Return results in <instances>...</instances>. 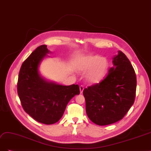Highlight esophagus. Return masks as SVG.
Wrapping results in <instances>:
<instances>
[{"instance_id": "1", "label": "esophagus", "mask_w": 151, "mask_h": 151, "mask_svg": "<svg viewBox=\"0 0 151 151\" xmlns=\"http://www.w3.org/2000/svg\"><path fill=\"white\" fill-rule=\"evenodd\" d=\"M79 89H80V93H83V90H84V86H83V85L80 86V87H79Z\"/></svg>"}]
</instances>
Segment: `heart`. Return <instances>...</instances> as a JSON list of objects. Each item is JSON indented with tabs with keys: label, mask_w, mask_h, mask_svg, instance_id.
<instances>
[{
	"label": "heart",
	"mask_w": 151,
	"mask_h": 151,
	"mask_svg": "<svg viewBox=\"0 0 151 151\" xmlns=\"http://www.w3.org/2000/svg\"><path fill=\"white\" fill-rule=\"evenodd\" d=\"M81 71H88L87 79L91 83H98L106 75L108 68V62L106 58L99 55H86L79 58L77 63Z\"/></svg>",
	"instance_id": "obj_1"
}]
</instances>
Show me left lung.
Segmentation results:
<instances>
[{
	"mask_svg": "<svg viewBox=\"0 0 151 151\" xmlns=\"http://www.w3.org/2000/svg\"><path fill=\"white\" fill-rule=\"evenodd\" d=\"M113 63L103 80L83 91L87 115L101 126L122 120L135 101L137 79L130 62L119 51Z\"/></svg>",
	"mask_w": 151,
	"mask_h": 151,
	"instance_id": "left-lung-1",
	"label": "left lung"
}]
</instances>
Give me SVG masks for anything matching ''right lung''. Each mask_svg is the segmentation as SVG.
Listing matches in <instances>:
<instances>
[{
  "label": "right lung",
  "instance_id": "1",
  "mask_svg": "<svg viewBox=\"0 0 151 151\" xmlns=\"http://www.w3.org/2000/svg\"><path fill=\"white\" fill-rule=\"evenodd\" d=\"M41 45L22 63L17 81V94L24 110L37 122L51 125L62 118L67 104L80 94L79 86L48 82L39 74L38 67L49 50Z\"/></svg>",
  "mask_w": 151,
  "mask_h": 151
}]
</instances>
